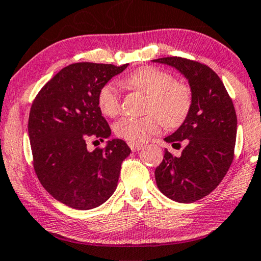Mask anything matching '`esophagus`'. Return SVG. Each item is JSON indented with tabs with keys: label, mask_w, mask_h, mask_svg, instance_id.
<instances>
[{
	"label": "esophagus",
	"mask_w": 261,
	"mask_h": 261,
	"mask_svg": "<svg viewBox=\"0 0 261 261\" xmlns=\"http://www.w3.org/2000/svg\"><path fill=\"white\" fill-rule=\"evenodd\" d=\"M129 146L132 151H138V150H141L143 148V145L139 144V143H129Z\"/></svg>",
	"instance_id": "34e87169"
}]
</instances>
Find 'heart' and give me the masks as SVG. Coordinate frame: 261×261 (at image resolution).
Listing matches in <instances>:
<instances>
[{
    "label": "heart",
    "instance_id": "obj_1",
    "mask_svg": "<svg viewBox=\"0 0 261 261\" xmlns=\"http://www.w3.org/2000/svg\"><path fill=\"white\" fill-rule=\"evenodd\" d=\"M125 84L148 97L144 117H124L113 126L117 137L129 143H143L163 126L179 125L192 108V91L183 83L175 82L170 73L146 66L127 76ZM98 106L106 117L120 112V93L116 84L108 83L98 94Z\"/></svg>",
    "mask_w": 261,
    "mask_h": 261
}]
</instances>
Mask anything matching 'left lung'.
I'll return each instance as SVG.
<instances>
[{"label": "left lung", "instance_id": "8db88e82", "mask_svg": "<svg viewBox=\"0 0 261 261\" xmlns=\"http://www.w3.org/2000/svg\"><path fill=\"white\" fill-rule=\"evenodd\" d=\"M153 62L175 67L188 80L192 108L182 125L164 138L186 148L179 157L166 149L156 168L159 189L176 202L190 203L211 194L220 185L234 159L237 113L219 75L201 62L179 57L160 58Z\"/></svg>", "mask_w": 261, "mask_h": 261}]
</instances>
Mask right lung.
I'll list each match as a JSON object with an SVG mask.
<instances>
[{"label":"right lung","mask_w":261,"mask_h":261,"mask_svg":"<svg viewBox=\"0 0 261 261\" xmlns=\"http://www.w3.org/2000/svg\"><path fill=\"white\" fill-rule=\"evenodd\" d=\"M127 65L76 62L66 66L40 90L28 119L33 164L47 192L68 207L87 211L115 193L122 162L131 150L122 139L87 150L89 139H108V122L98 106L99 91Z\"/></svg>","instance_id":"obj_1"}]
</instances>
